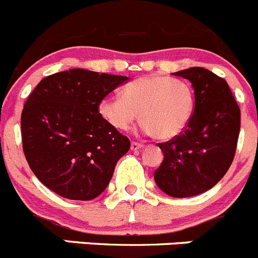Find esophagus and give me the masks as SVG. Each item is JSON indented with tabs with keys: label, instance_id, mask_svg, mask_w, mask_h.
Here are the masks:
<instances>
[{
	"label": "esophagus",
	"instance_id": "obj_1",
	"mask_svg": "<svg viewBox=\"0 0 258 258\" xmlns=\"http://www.w3.org/2000/svg\"><path fill=\"white\" fill-rule=\"evenodd\" d=\"M144 147V144H142V143H138V142H132V144H130V148H132V150H139L140 148Z\"/></svg>",
	"mask_w": 258,
	"mask_h": 258
}]
</instances>
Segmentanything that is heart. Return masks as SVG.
<instances>
[{"label":"heart","mask_w":258,"mask_h":258,"mask_svg":"<svg viewBox=\"0 0 258 258\" xmlns=\"http://www.w3.org/2000/svg\"><path fill=\"white\" fill-rule=\"evenodd\" d=\"M195 93L187 81L169 76H144L130 83L124 95H110L99 113L114 129H130L139 115L142 128L159 140L178 137L192 119Z\"/></svg>","instance_id":"obj_1"}]
</instances>
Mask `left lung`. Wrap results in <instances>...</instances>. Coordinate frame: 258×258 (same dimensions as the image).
<instances>
[{"label":"left lung","mask_w":258,"mask_h":258,"mask_svg":"<svg viewBox=\"0 0 258 258\" xmlns=\"http://www.w3.org/2000/svg\"><path fill=\"white\" fill-rule=\"evenodd\" d=\"M195 89V111L178 137L159 143L163 158L154 172L168 196L192 197L211 189L233 162L241 128V111L226 80L203 68L178 71Z\"/></svg>","instance_id":"1"}]
</instances>
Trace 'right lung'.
I'll return each instance as SVG.
<instances>
[{"label":"right lung","mask_w":258,"mask_h":258,"mask_svg":"<svg viewBox=\"0 0 258 258\" xmlns=\"http://www.w3.org/2000/svg\"><path fill=\"white\" fill-rule=\"evenodd\" d=\"M126 76L71 69L42 79L21 114L22 149L43 185L68 200L104 192L130 148L99 113V104Z\"/></svg>","instance_id":"1"}]
</instances>
